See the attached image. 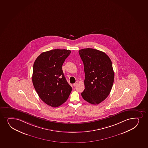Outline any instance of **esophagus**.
<instances>
[{
	"label": "esophagus",
	"instance_id": "1",
	"mask_svg": "<svg viewBox=\"0 0 148 148\" xmlns=\"http://www.w3.org/2000/svg\"><path fill=\"white\" fill-rule=\"evenodd\" d=\"M78 81H76V82H75V83L73 84V86L75 87V86H76L78 84Z\"/></svg>",
	"mask_w": 148,
	"mask_h": 148
}]
</instances>
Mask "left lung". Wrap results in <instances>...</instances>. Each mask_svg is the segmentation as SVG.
<instances>
[{"instance_id":"left-lung-1","label":"left lung","mask_w":148,"mask_h":148,"mask_svg":"<svg viewBox=\"0 0 148 148\" xmlns=\"http://www.w3.org/2000/svg\"><path fill=\"white\" fill-rule=\"evenodd\" d=\"M79 53L85 75L82 97L91 104H99L108 97L113 85L114 73L111 60L104 52L95 49H82Z\"/></svg>"}]
</instances>
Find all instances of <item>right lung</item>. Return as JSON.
<instances>
[{"label":"right lung","instance_id":"right-lung-1","mask_svg":"<svg viewBox=\"0 0 148 148\" xmlns=\"http://www.w3.org/2000/svg\"><path fill=\"white\" fill-rule=\"evenodd\" d=\"M71 53L67 49H55L44 52L36 59L32 81L40 99L53 108L68 99L72 87L67 82L62 66Z\"/></svg>","mask_w":148,"mask_h":148}]
</instances>
